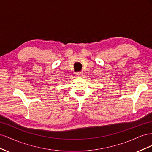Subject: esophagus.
Returning a JSON list of instances; mask_svg holds the SVG:
<instances>
[{
  "label": "esophagus",
  "instance_id": "34e87169",
  "mask_svg": "<svg viewBox=\"0 0 152 152\" xmlns=\"http://www.w3.org/2000/svg\"><path fill=\"white\" fill-rule=\"evenodd\" d=\"M75 74H76V75L77 77H82V74H83V73H82V72H77Z\"/></svg>",
  "mask_w": 152,
  "mask_h": 152
}]
</instances>
